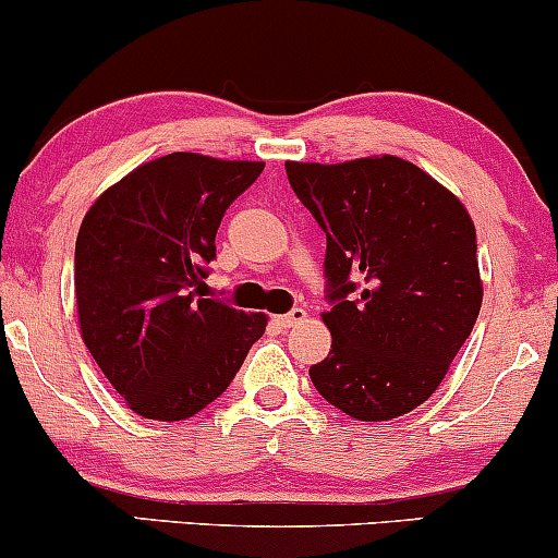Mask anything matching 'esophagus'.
Instances as JSON below:
<instances>
[{
	"instance_id": "1",
	"label": "esophagus",
	"mask_w": 558,
	"mask_h": 558,
	"mask_svg": "<svg viewBox=\"0 0 558 558\" xmlns=\"http://www.w3.org/2000/svg\"><path fill=\"white\" fill-rule=\"evenodd\" d=\"M304 319H306V310H301V306H296V310H291V312H288V315L275 317V325H278V328H293V325L304 323Z\"/></svg>"
}]
</instances>
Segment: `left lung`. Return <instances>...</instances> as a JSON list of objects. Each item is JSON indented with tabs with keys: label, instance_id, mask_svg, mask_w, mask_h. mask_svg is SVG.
<instances>
[{
	"label": "left lung",
	"instance_id": "obj_1",
	"mask_svg": "<svg viewBox=\"0 0 558 558\" xmlns=\"http://www.w3.org/2000/svg\"><path fill=\"white\" fill-rule=\"evenodd\" d=\"M323 228L332 345L310 377L362 422L401 417L435 393L483 304L477 239L464 204L417 165L364 157L286 162Z\"/></svg>",
	"mask_w": 558,
	"mask_h": 558
}]
</instances>
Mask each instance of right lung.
<instances>
[{"label": "right lung", "instance_id": "right-lung-1", "mask_svg": "<svg viewBox=\"0 0 558 558\" xmlns=\"http://www.w3.org/2000/svg\"><path fill=\"white\" fill-rule=\"evenodd\" d=\"M265 170L172 151L107 189L75 241L83 343L128 407L189 420L230 386L265 332L262 312L204 299L222 215Z\"/></svg>", "mask_w": 558, "mask_h": 558}]
</instances>
